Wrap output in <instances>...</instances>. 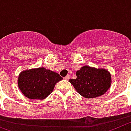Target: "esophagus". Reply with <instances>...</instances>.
<instances>
[{"label":"esophagus","instance_id":"obj_1","mask_svg":"<svg viewBox=\"0 0 131 131\" xmlns=\"http://www.w3.org/2000/svg\"><path fill=\"white\" fill-rule=\"evenodd\" d=\"M64 79H65V80H69V78H70V75H69V74L67 75V76H66V77H64Z\"/></svg>","mask_w":131,"mask_h":131}]
</instances>
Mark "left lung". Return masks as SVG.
Masks as SVG:
<instances>
[{
	"label": "left lung",
	"instance_id": "obj_1",
	"mask_svg": "<svg viewBox=\"0 0 131 131\" xmlns=\"http://www.w3.org/2000/svg\"><path fill=\"white\" fill-rule=\"evenodd\" d=\"M76 74L77 78L70 79L69 82L78 94L86 98L99 97L105 94L111 86V74L105 69L84 66Z\"/></svg>",
	"mask_w": 131,
	"mask_h": 131
}]
</instances>
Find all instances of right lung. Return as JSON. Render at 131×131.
<instances>
[{"label":"right lung","mask_w":131,"mask_h":131,"mask_svg":"<svg viewBox=\"0 0 131 131\" xmlns=\"http://www.w3.org/2000/svg\"><path fill=\"white\" fill-rule=\"evenodd\" d=\"M62 79L57 72L39 67L21 72L18 77V85L26 97L43 100L53 92L55 84Z\"/></svg>","instance_id":"add662e5"}]
</instances>
